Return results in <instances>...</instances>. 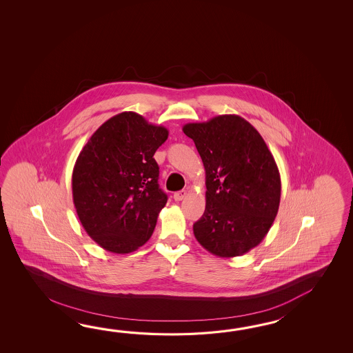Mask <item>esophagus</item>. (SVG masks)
Returning <instances> with one entry per match:
<instances>
[{"instance_id":"esophagus-1","label":"esophagus","mask_w":353,"mask_h":353,"mask_svg":"<svg viewBox=\"0 0 353 353\" xmlns=\"http://www.w3.org/2000/svg\"><path fill=\"white\" fill-rule=\"evenodd\" d=\"M185 196H187V192H185V190H179V192H176V193L174 194V199H175L176 202H179V201H183Z\"/></svg>"}]
</instances>
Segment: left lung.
<instances>
[{
  "mask_svg": "<svg viewBox=\"0 0 353 353\" xmlns=\"http://www.w3.org/2000/svg\"><path fill=\"white\" fill-rule=\"evenodd\" d=\"M205 169V210L193 225L195 239L219 257L256 248L276 217L281 195L278 165L250 122L222 114L187 123Z\"/></svg>",
  "mask_w": 353,
  "mask_h": 353,
  "instance_id": "left-lung-1",
  "label": "left lung"
}]
</instances>
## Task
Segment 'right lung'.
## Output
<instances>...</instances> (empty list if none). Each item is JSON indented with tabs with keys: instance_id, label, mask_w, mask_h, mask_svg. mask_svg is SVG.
I'll return each instance as SVG.
<instances>
[{
	"instance_id": "add662e5",
	"label": "right lung",
	"mask_w": 353,
	"mask_h": 353,
	"mask_svg": "<svg viewBox=\"0 0 353 353\" xmlns=\"http://www.w3.org/2000/svg\"><path fill=\"white\" fill-rule=\"evenodd\" d=\"M169 131L135 112L105 121L75 161L73 202L85 232L113 254L146 243L168 196L159 188L155 151Z\"/></svg>"
}]
</instances>
